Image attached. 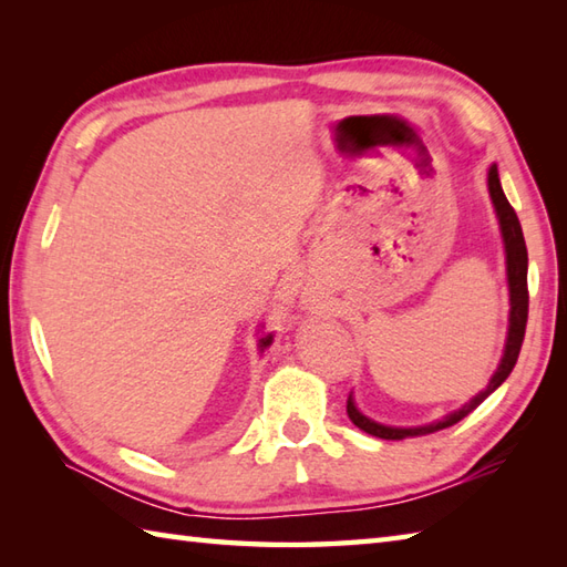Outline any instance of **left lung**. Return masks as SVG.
Instances as JSON below:
<instances>
[{"label": "left lung", "instance_id": "8db88e82", "mask_svg": "<svg viewBox=\"0 0 567 567\" xmlns=\"http://www.w3.org/2000/svg\"><path fill=\"white\" fill-rule=\"evenodd\" d=\"M487 185H489V197H492V202H495V209H497V216H499L504 246H507V275H509V295H512L507 351H504V358H502V363H499V368L495 372V378L489 380L485 392H480L475 400H470L463 409H457L455 414L445 416L443 421H439V424L419 426V429H392V426L375 424V421H370L368 416L360 414L351 396H348V402H346L348 416H351V421H353L358 429H363L365 433H370V436H378V439H384V441H402L406 436H424V433H433V431H439V429L453 426L461 419H465L470 412H473V409H477L480 404H483L487 396L495 392L504 380L509 378V372L516 365V358H519L522 343H524V333H526V319H528V282H526L528 252H526V240H524V234H522L519 216H516L509 199L504 197L495 165L489 167Z\"/></svg>", "mask_w": 567, "mask_h": 567}]
</instances>
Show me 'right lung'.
<instances>
[{"label": "right lung", "instance_id": "obj_1", "mask_svg": "<svg viewBox=\"0 0 567 567\" xmlns=\"http://www.w3.org/2000/svg\"><path fill=\"white\" fill-rule=\"evenodd\" d=\"M272 341V336H265V339H260V348H268Z\"/></svg>", "mask_w": 567, "mask_h": 567}]
</instances>
